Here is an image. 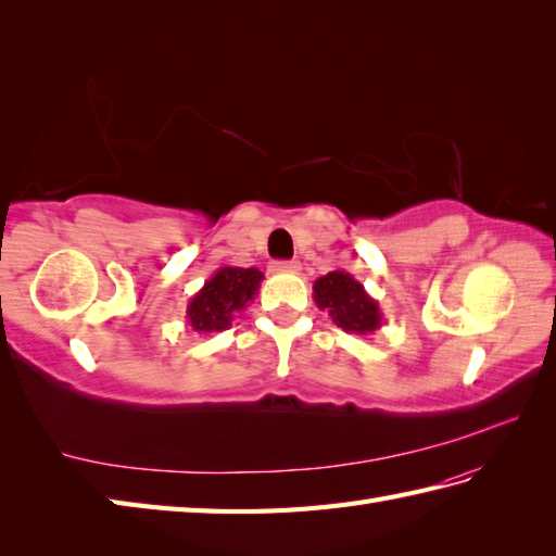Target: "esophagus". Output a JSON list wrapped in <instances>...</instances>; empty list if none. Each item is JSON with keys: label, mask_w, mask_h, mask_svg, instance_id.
Wrapping results in <instances>:
<instances>
[{"label": "esophagus", "mask_w": 556, "mask_h": 556, "mask_svg": "<svg viewBox=\"0 0 556 556\" xmlns=\"http://www.w3.org/2000/svg\"><path fill=\"white\" fill-rule=\"evenodd\" d=\"M271 271H299L301 265L296 263V260H275V263L269 265Z\"/></svg>", "instance_id": "34e87169"}]
</instances>
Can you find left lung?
<instances>
[{"instance_id":"obj_1","label":"left lung","mask_w":556,"mask_h":556,"mask_svg":"<svg viewBox=\"0 0 556 556\" xmlns=\"http://www.w3.org/2000/svg\"><path fill=\"white\" fill-rule=\"evenodd\" d=\"M313 301L317 308L327 311L332 323L346 334L368 337L382 327L380 303L346 269L327 271L325 277L315 279Z\"/></svg>"}]
</instances>
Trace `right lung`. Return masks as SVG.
<instances>
[{"mask_svg": "<svg viewBox=\"0 0 556 556\" xmlns=\"http://www.w3.org/2000/svg\"><path fill=\"white\" fill-rule=\"evenodd\" d=\"M263 277L257 267H219L188 301V327L198 334H217L222 329H229L236 313H241L255 299Z\"/></svg>", "mask_w": 556, "mask_h": 556, "instance_id": "right-lung-1", "label": "right lung"}]
</instances>
